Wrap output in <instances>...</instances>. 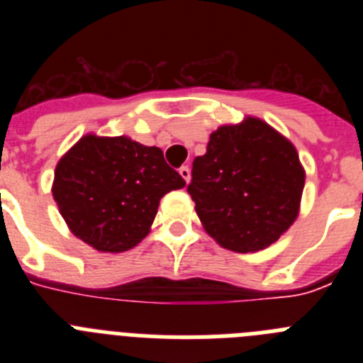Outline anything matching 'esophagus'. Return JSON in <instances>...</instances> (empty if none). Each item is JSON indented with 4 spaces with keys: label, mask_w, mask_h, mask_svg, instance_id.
<instances>
[{
    "label": "esophagus",
    "mask_w": 363,
    "mask_h": 363,
    "mask_svg": "<svg viewBox=\"0 0 363 363\" xmlns=\"http://www.w3.org/2000/svg\"><path fill=\"white\" fill-rule=\"evenodd\" d=\"M179 176H182V178L189 184V182H191V169H189L187 165H182L179 167Z\"/></svg>",
    "instance_id": "obj_1"
}]
</instances>
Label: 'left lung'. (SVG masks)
I'll return each instance as SVG.
<instances>
[{
  "label": "left lung",
  "mask_w": 363,
  "mask_h": 363,
  "mask_svg": "<svg viewBox=\"0 0 363 363\" xmlns=\"http://www.w3.org/2000/svg\"><path fill=\"white\" fill-rule=\"evenodd\" d=\"M306 171L296 147L259 118L221 125L192 163L187 191L201 225L234 252L262 251L300 213Z\"/></svg>",
  "instance_id": "obj_1"
}]
</instances>
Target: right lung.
Segmentation results:
<instances>
[{
    "label": "right lung",
    "mask_w": 363,
    "mask_h": 363,
    "mask_svg": "<svg viewBox=\"0 0 363 363\" xmlns=\"http://www.w3.org/2000/svg\"><path fill=\"white\" fill-rule=\"evenodd\" d=\"M185 187L158 147L85 134L57 162L52 196L70 233L101 252H123L150 233L160 200Z\"/></svg>",
    "instance_id": "right-lung-1"
}]
</instances>
